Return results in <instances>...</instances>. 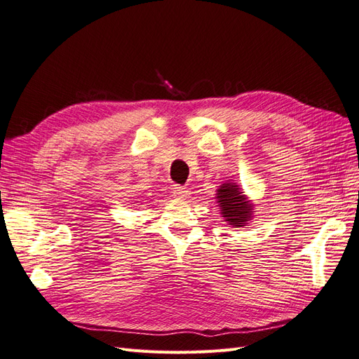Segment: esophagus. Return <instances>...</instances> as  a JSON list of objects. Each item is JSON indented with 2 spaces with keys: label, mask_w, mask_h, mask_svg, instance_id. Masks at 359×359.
Masks as SVG:
<instances>
[{
  "label": "esophagus",
  "mask_w": 359,
  "mask_h": 359,
  "mask_svg": "<svg viewBox=\"0 0 359 359\" xmlns=\"http://www.w3.org/2000/svg\"><path fill=\"white\" fill-rule=\"evenodd\" d=\"M172 193H173V196L178 198V199H186V198L190 196V191H189L186 187L178 186V184H173Z\"/></svg>",
  "instance_id": "obj_1"
}]
</instances>
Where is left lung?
<instances>
[{
  "instance_id": "obj_1",
  "label": "left lung",
  "mask_w": 359,
  "mask_h": 359,
  "mask_svg": "<svg viewBox=\"0 0 359 359\" xmlns=\"http://www.w3.org/2000/svg\"><path fill=\"white\" fill-rule=\"evenodd\" d=\"M217 191H219L217 199L220 203V211L226 222L235 227L245 226L252 215V205L248 203L240 187L233 182H226Z\"/></svg>"
}]
</instances>
